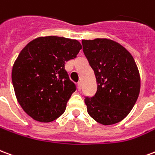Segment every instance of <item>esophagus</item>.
<instances>
[{"mask_svg": "<svg viewBox=\"0 0 155 155\" xmlns=\"http://www.w3.org/2000/svg\"><path fill=\"white\" fill-rule=\"evenodd\" d=\"M78 91H80L82 89V82H78Z\"/></svg>", "mask_w": 155, "mask_h": 155, "instance_id": "34e87169", "label": "esophagus"}]
</instances>
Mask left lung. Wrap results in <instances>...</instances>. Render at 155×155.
<instances>
[{
    "instance_id": "left-lung-1",
    "label": "left lung",
    "mask_w": 155,
    "mask_h": 155,
    "mask_svg": "<svg viewBox=\"0 0 155 155\" xmlns=\"http://www.w3.org/2000/svg\"><path fill=\"white\" fill-rule=\"evenodd\" d=\"M82 50L93 69L97 90L86 97L89 116L104 125L125 119L137 101L140 76L130 53L109 39H82Z\"/></svg>"
}]
</instances>
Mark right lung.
<instances>
[{"label":"right lung","mask_w":155,"mask_h":155,"mask_svg":"<svg viewBox=\"0 0 155 155\" xmlns=\"http://www.w3.org/2000/svg\"><path fill=\"white\" fill-rule=\"evenodd\" d=\"M81 49L76 39L45 36L33 39L20 51L12 68V83L20 107L35 120L50 122L63 115L76 90L65 63Z\"/></svg>","instance_id":"1"}]
</instances>
